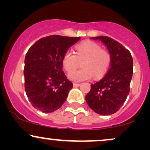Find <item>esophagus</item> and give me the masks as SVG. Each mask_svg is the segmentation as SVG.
Segmentation results:
<instances>
[{
  "label": "esophagus",
  "mask_w": 150,
  "mask_h": 150,
  "mask_svg": "<svg viewBox=\"0 0 150 150\" xmlns=\"http://www.w3.org/2000/svg\"><path fill=\"white\" fill-rule=\"evenodd\" d=\"M81 84L80 83H73V86L74 87H77V86H79Z\"/></svg>",
  "instance_id": "1"
}]
</instances>
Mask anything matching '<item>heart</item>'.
<instances>
[{
  "label": "heart",
  "mask_w": 150,
  "mask_h": 150,
  "mask_svg": "<svg viewBox=\"0 0 150 150\" xmlns=\"http://www.w3.org/2000/svg\"><path fill=\"white\" fill-rule=\"evenodd\" d=\"M76 55L68 50L64 54L62 64L68 73L78 67L82 62V69L68 75L70 80L75 82L89 80L93 76L99 80L105 76L111 64V54L108 50H103L101 46L93 41L87 40L76 46Z\"/></svg>",
  "instance_id": "heart-1"
}]
</instances>
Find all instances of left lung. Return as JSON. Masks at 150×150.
<instances>
[{
	"label": "left lung",
	"mask_w": 150,
	"mask_h": 150,
	"mask_svg": "<svg viewBox=\"0 0 150 150\" xmlns=\"http://www.w3.org/2000/svg\"><path fill=\"white\" fill-rule=\"evenodd\" d=\"M91 38L99 40L107 47L112 61L105 76L91 84L86 101L89 108L99 115H112L123 105L129 93L133 71V59L127 49L111 38L99 36Z\"/></svg>",
	"instance_id": "obj_1"
}]
</instances>
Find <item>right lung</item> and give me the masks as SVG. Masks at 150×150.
<instances>
[{
    "label": "right lung",
    "instance_id": "add662e5",
    "mask_svg": "<svg viewBox=\"0 0 150 150\" xmlns=\"http://www.w3.org/2000/svg\"><path fill=\"white\" fill-rule=\"evenodd\" d=\"M80 37L58 35L42 38L29 48L23 70L27 97L34 108L42 112L60 108L73 88L63 71L64 54Z\"/></svg>",
    "mask_w": 150,
    "mask_h": 150
}]
</instances>
